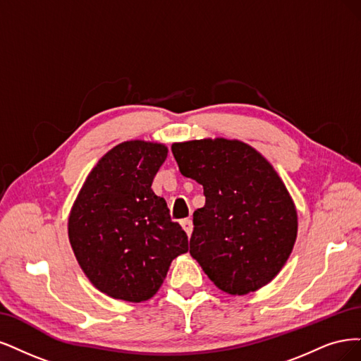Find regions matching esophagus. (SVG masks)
I'll return each mask as SVG.
<instances>
[{
	"mask_svg": "<svg viewBox=\"0 0 361 361\" xmlns=\"http://www.w3.org/2000/svg\"><path fill=\"white\" fill-rule=\"evenodd\" d=\"M181 226H183L185 234H188V235L190 237L192 231H193V222H192V219H184V220H181Z\"/></svg>",
	"mask_w": 361,
	"mask_h": 361,
	"instance_id": "esophagus-1",
	"label": "esophagus"
}]
</instances>
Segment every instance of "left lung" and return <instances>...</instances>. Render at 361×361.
<instances>
[{"label": "left lung", "mask_w": 361, "mask_h": 361, "mask_svg": "<svg viewBox=\"0 0 361 361\" xmlns=\"http://www.w3.org/2000/svg\"><path fill=\"white\" fill-rule=\"evenodd\" d=\"M180 172L202 184L190 255L219 288L244 295L282 270L297 238L293 200L273 166L240 141L172 145Z\"/></svg>", "instance_id": "8db88e82"}]
</instances>
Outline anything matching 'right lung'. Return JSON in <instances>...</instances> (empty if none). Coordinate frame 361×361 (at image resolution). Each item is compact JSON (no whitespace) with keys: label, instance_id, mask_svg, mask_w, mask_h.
I'll use <instances>...</instances> for the list:
<instances>
[{"label":"right lung","instance_id":"obj_1","mask_svg":"<svg viewBox=\"0 0 361 361\" xmlns=\"http://www.w3.org/2000/svg\"><path fill=\"white\" fill-rule=\"evenodd\" d=\"M165 145L123 142L90 172L68 219V238L90 282L112 298L139 303L164 283L188 235L151 190Z\"/></svg>","mask_w":361,"mask_h":361}]
</instances>
